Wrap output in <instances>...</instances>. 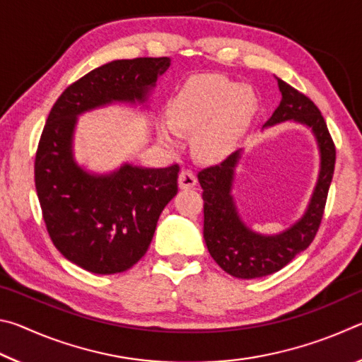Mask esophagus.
<instances>
[{"mask_svg": "<svg viewBox=\"0 0 362 362\" xmlns=\"http://www.w3.org/2000/svg\"><path fill=\"white\" fill-rule=\"evenodd\" d=\"M196 175L192 169H182L179 174V187L180 188H192L196 185Z\"/></svg>", "mask_w": 362, "mask_h": 362, "instance_id": "obj_1", "label": "esophagus"}]
</instances>
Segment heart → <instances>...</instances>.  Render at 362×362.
Wrapping results in <instances>:
<instances>
[{
	"label": "heart",
	"instance_id": "b5f03b06",
	"mask_svg": "<svg viewBox=\"0 0 362 362\" xmlns=\"http://www.w3.org/2000/svg\"><path fill=\"white\" fill-rule=\"evenodd\" d=\"M255 113V97L246 86L223 76H199L189 81L170 105L175 129L194 132L193 148L201 158L228 153ZM163 142L177 145V132L169 124L159 129Z\"/></svg>",
	"mask_w": 362,
	"mask_h": 362
}]
</instances>
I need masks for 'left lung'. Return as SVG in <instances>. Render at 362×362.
Segmentation results:
<instances>
[{
    "label": "left lung",
    "mask_w": 362,
    "mask_h": 362,
    "mask_svg": "<svg viewBox=\"0 0 362 362\" xmlns=\"http://www.w3.org/2000/svg\"><path fill=\"white\" fill-rule=\"evenodd\" d=\"M283 99L265 126L283 121H298L313 129L321 151V170L313 198L305 216L289 230L276 236L250 231L238 216L231 198V183L240 151L223 161L201 169L198 180L204 201V241L217 265L241 279L262 278L286 267L293 257L313 243L326 207L335 168V145L326 121L315 102L291 84L278 79Z\"/></svg>",
    "instance_id": "left-lung-1"
}]
</instances>
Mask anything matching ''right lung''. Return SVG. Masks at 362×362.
<instances>
[{"instance_id":"1","label":"right lung","mask_w":362,"mask_h":362,"mask_svg":"<svg viewBox=\"0 0 362 362\" xmlns=\"http://www.w3.org/2000/svg\"><path fill=\"white\" fill-rule=\"evenodd\" d=\"M169 65V57H137L89 71L60 94L41 132L35 187L42 220L59 252L90 273H121L142 259L179 189L180 168L124 164L110 175H90L73 161L76 116L112 102H145Z\"/></svg>"}]
</instances>
